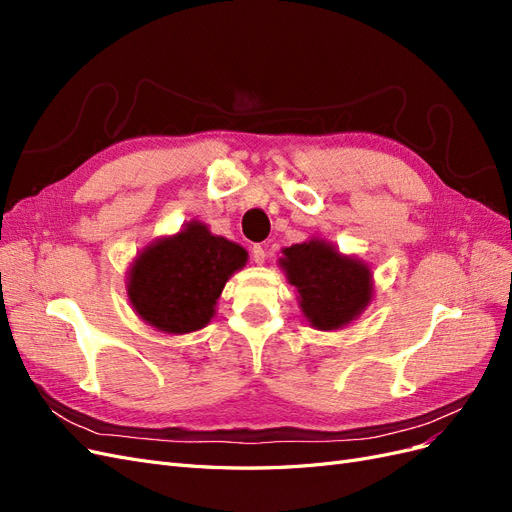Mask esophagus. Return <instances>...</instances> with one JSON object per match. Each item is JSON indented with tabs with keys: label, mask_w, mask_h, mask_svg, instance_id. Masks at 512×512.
Returning a JSON list of instances; mask_svg holds the SVG:
<instances>
[{
	"label": "esophagus",
	"mask_w": 512,
	"mask_h": 512,
	"mask_svg": "<svg viewBox=\"0 0 512 512\" xmlns=\"http://www.w3.org/2000/svg\"><path fill=\"white\" fill-rule=\"evenodd\" d=\"M252 258H254L256 265H262V262H265V258H267L265 247H262V245H254V247H252Z\"/></svg>",
	"instance_id": "obj_1"
}]
</instances>
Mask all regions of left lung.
<instances>
[{
  "instance_id": "1",
  "label": "left lung",
  "mask_w": 512,
  "mask_h": 512,
  "mask_svg": "<svg viewBox=\"0 0 512 512\" xmlns=\"http://www.w3.org/2000/svg\"><path fill=\"white\" fill-rule=\"evenodd\" d=\"M282 267L307 320L322 331L344 327L371 301V273L361 260L312 239L284 250Z\"/></svg>"
}]
</instances>
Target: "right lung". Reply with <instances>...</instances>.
Here are the masks:
<instances>
[{
  "instance_id": "right-lung-1",
  "label": "right lung",
  "mask_w": 512,
  "mask_h": 512,
  "mask_svg": "<svg viewBox=\"0 0 512 512\" xmlns=\"http://www.w3.org/2000/svg\"><path fill=\"white\" fill-rule=\"evenodd\" d=\"M247 262L241 245L200 222L162 239L136 258L128 294L136 314L164 333H192L213 318L228 277Z\"/></svg>"
}]
</instances>
